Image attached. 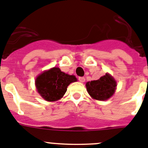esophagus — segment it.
<instances>
[{
  "mask_svg": "<svg viewBox=\"0 0 148 148\" xmlns=\"http://www.w3.org/2000/svg\"><path fill=\"white\" fill-rule=\"evenodd\" d=\"M85 80H86L85 77H79V81L80 82H85Z\"/></svg>",
  "mask_w": 148,
  "mask_h": 148,
  "instance_id": "1",
  "label": "esophagus"
}]
</instances>
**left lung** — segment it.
Wrapping results in <instances>:
<instances>
[{
	"label": "left lung",
	"mask_w": 148,
	"mask_h": 148,
	"mask_svg": "<svg viewBox=\"0 0 148 148\" xmlns=\"http://www.w3.org/2000/svg\"><path fill=\"white\" fill-rule=\"evenodd\" d=\"M86 89L89 95L97 100H107L114 95L116 88V82L109 74H106L97 80L86 83Z\"/></svg>",
	"instance_id": "left-lung-1"
}]
</instances>
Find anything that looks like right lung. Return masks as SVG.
Here are the masks:
<instances>
[{"label":"right lung","instance_id":"add662e5","mask_svg":"<svg viewBox=\"0 0 148 148\" xmlns=\"http://www.w3.org/2000/svg\"><path fill=\"white\" fill-rule=\"evenodd\" d=\"M77 80L74 75H69L61 71L59 68L54 67L38 76L35 86L38 92L43 99L54 102L63 97L69 84Z\"/></svg>","mask_w":148,"mask_h":148}]
</instances>
